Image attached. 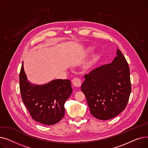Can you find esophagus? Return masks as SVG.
Segmentation results:
<instances>
[{
  "label": "esophagus",
  "mask_w": 148,
  "mask_h": 148,
  "mask_svg": "<svg viewBox=\"0 0 148 148\" xmlns=\"http://www.w3.org/2000/svg\"><path fill=\"white\" fill-rule=\"evenodd\" d=\"M73 84L75 87H80L82 85V81L79 78H74L72 80Z\"/></svg>",
  "instance_id": "1"
}]
</instances>
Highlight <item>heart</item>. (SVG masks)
I'll return each instance as SVG.
<instances>
[{
    "label": "heart",
    "mask_w": 148,
    "mask_h": 148,
    "mask_svg": "<svg viewBox=\"0 0 148 148\" xmlns=\"http://www.w3.org/2000/svg\"><path fill=\"white\" fill-rule=\"evenodd\" d=\"M92 49H93V48L92 47H88L86 48V49L83 51L82 54L83 55H85V54H87L89 53L92 50ZM99 56H100V54L98 51H96L94 54H92L90 56V57L89 58V60L86 62V63L85 64L84 68L86 69H89L90 68H91L93 66V65H94L95 62L99 59Z\"/></svg>",
    "instance_id": "b5f03b06"
}]
</instances>
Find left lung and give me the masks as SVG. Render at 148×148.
Listing matches in <instances>:
<instances>
[{
    "mask_svg": "<svg viewBox=\"0 0 148 148\" xmlns=\"http://www.w3.org/2000/svg\"><path fill=\"white\" fill-rule=\"evenodd\" d=\"M84 77L81 90L95 118L108 120L125 109L131 90L130 72L118 49L111 64L99 66Z\"/></svg>",
    "mask_w": 148,
    "mask_h": 148,
    "instance_id": "obj_1",
    "label": "left lung"
}]
</instances>
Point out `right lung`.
I'll list each match as a JSON object with an SVG mask.
<instances>
[{"label":"right lung","mask_w":148,"mask_h":148,"mask_svg":"<svg viewBox=\"0 0 148 148\" xmlns=\"http://www.w3.org/2000/svg\"><path fill=\"white\" fill-rule=\"evenodd\" d=\"M20 89L23 101L32 119L47 125L56 124L64 118V104L73 92L69 80H53L44 84L30 83L23 62L20 73Z\"/></svg>","instance_id":"right-lung-1"}]
</instances>
